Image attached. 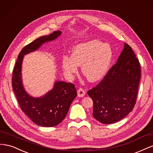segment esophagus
Listing matches in <instances>:
<instances>
[{
  "mask_svg": "<svg viewBox=\"0 0 153 153\" xmlns=\"http://www.w3.org/2000/svg\"><path fill=\"white\" fill-rule=\"evenodd\" d=\"M77 92H78V96L80 97V98H82V97H84L85 95V91L84 89H82V88L78 89L77 91Z\"/></svg>",
  "mask_w": 153,
  "mask_h": 153,
  "instance_id": "esophagus-1",
  "label": "esophagus"
}]
</instances>
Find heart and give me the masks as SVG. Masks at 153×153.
I'll list each match as a JSON object with an SVG mask.
<instances>
[{
	"label": "heart",
	"instance_id": "obj_1",
	"mask_svg": "<svg viewBox=\"0 0 153 153\" xmlns=\"http://www.w3.org/2000/svg\"><path fill=\"white\" fill-rule=\"evenodd\" d=\"M113 50L108 43L90 39L75 45L72 55H64L62 64L64 73L71 77L82 64L83 75L91 82L100 80L107 73L113 59Z\"/></svg>",
	"mask_w": 153,
	"mask_h": 153
}]
</instances>
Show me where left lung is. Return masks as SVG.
<instances>
[{
    "label": "left lung",
    "instance_id": "1",
    "mask_svg": "<svg viewBox=\"0 0 153 153\" xmlns=\"http://www.w3.org/2000/svg\"><path fill=\"white\" fill-rule=\"evenodd\" d=\"M140 76L139 61L124 43L116 64L96 87L88 91L93 101V117L103 124H112L128 115L136 103Z\"/></svg>",
    "mask_w": 153,
    "mask_h": 153
}]
</instances>
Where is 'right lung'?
I'll list each match as a JSON object with an SVG mask.
<instances>
[{"label":"right lung","mask_w":153,"mask_h":153,"mask_svg":"<svg viewBox=\"0 0 153 153\" xmlns=\"http://www.w3.org/2000/svg\"><path fill=\"white\" fill-rule=\"evenodd\" d=\"M62 32L55 31L41 36L23 48L18 55L13 72L12 87L22 110L32 122L41 126L53 127L65 118L77 92L75 85L62 81L55 82L53 89L43 96L32 97L24 89L22 78V66L24 55L34 52L43 44L56 39Z\"/></svg>","instance_id":"right-lung-1"}]
</instances>
